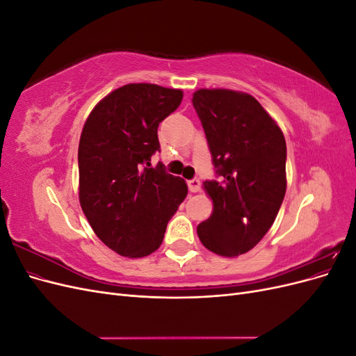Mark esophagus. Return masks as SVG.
<instances>
[{
    "mask_svg": "<svg viewBox=\"0 0 356 356\" xmlns=\"http://www.w3.org/2000/svg\"><path fill=\"white\" fill-rule=\"evenodd\" d=\"M188 190L191 191V193H197V191H200V179L199 178H193V179H190L188 182Z\"/></svg>",
    "mask_w": 356,
    "mask_h": 356,
    "instance_id": "34e87169",
    "label": "esophagus"
}]
</instances>
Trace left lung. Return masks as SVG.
<instances>
[{"mask_svg": "<svg viewBox=\"0 0 356 356\" xmlns=\"http://www.w3.org/2000/svg\"><path fill=\"white\" fill-rule=\"evenodd\" d=\"M220 181H204L213 202L197 225L204 248L238 257L272 227L286 190V144L281 129L254 96L227 89L193 95Z\"/></svg>", "mask_w": 356, "mask_h": 356, "instance_id": "left-lung-1", "label": "left lung"}]
</instances>
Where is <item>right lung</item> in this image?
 Masks as SVG:
<instances>
[{"label": "right lung", "mask_w": 356, "mask_h": 356, "mask_svg": "<svg viewBox=\"0 0 356 356\" xmlns=\"http://www.w3.org/2000/svg\"><path fill=\"white\" fill-rule=\"evenodd\" d=\"M182 90L132 83L98 102L79 144V197L96 236L117 254L141 258L163 242L166 225L187 196L184 179L166 172L159 123L174 113Z\"/></svg>", "instance_id": "obj_1"}]
</instances>
